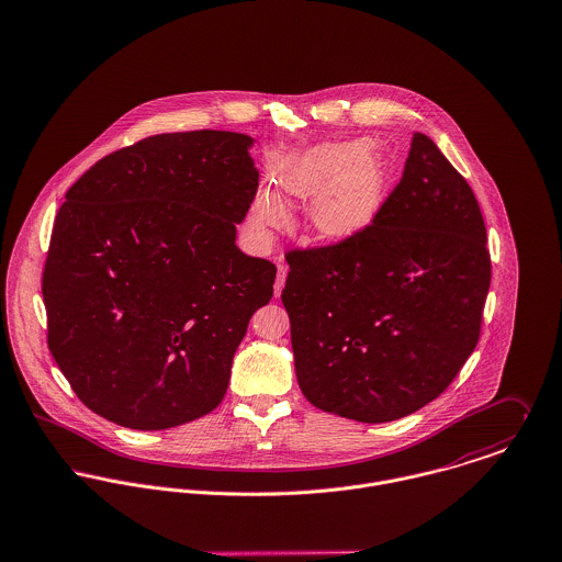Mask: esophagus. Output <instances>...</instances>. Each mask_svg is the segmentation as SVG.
<instances>
[{
	"mask_svg": "<svg viewBox=\"0 0 562 562\" xmlns=\"http://www.w3.org/2000/svg\"><path fill=\"white\" fill-rule=\"evenodd\" d=\"M286 273H289V265L280 262V265H278V278H276V284H273V293H276V297H280V293H282V289H284Z\"/></svg>",
	"mask_w": 562,
	"mask_h": 562,
	"instance_id": "34e87169",
	"label": "esophagus"
}]
</instances>
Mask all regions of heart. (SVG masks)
Instances as JSON below:
<instances>
[{"label": "heart", "mask_w": 562, "mask_h": 562, "mask_svg": "<svg viewBox=\"0 0 562 562\" xmlns=\"http://www.w3.org/2000/svg\"><path fill=\"white\" fill-rule=\"evenodd\" d=\"M284 195L312 198L306 226L323 244H347L371 228L385 200L387 175L381 155L367 139L325 142L302 155L280 175ZM286 211L278 195L258 193L251 220L260 228L284 224Z\"/></svg>", "instance_id": "1"}]
</instances>
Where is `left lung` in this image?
<instances>
[{
	"label": "left lung",
	"mask_w": 562,
	"mask_h": 562,
	"mask_svg": "<svg viewBox=\"0 0 562 562\" xmlns=\"http://www.w3.org/2000/svg\"><path fill=\"white\" fill-rule=\"evenodd\" d=\"M286 260L295 374L323 412L369 425L409 416L479 342L492 282L483 213L425 133L367 233Z\"/></svg>",
	"instance_id": "1"
}]
</instances>
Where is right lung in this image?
Instances as JSON below:
<instances>
[{"mask_svg":"<svg viewBox=\"0 0 562 562\" xmlns=\"http://www.w3.org/2000/svg\"><path fill=\"white\" fill-rule=\"evenodd\" d=\"M254 137L186 131L94 164L58 211L43 273L47 342L79 401L126 429L213 412L276 265L237 248L258 189Z\"/></svg>","mask_w":562,"mask_h":562,"instance_id":"right-lung-1","label":"right lung"}]
</instances>
